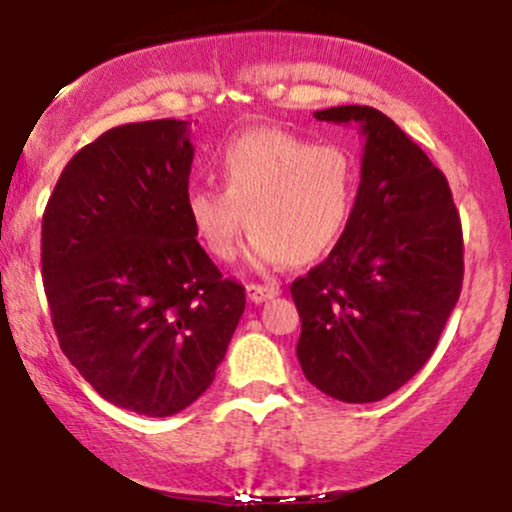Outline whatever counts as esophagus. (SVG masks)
<instances>
[{
  "label": "esophagus",
  "instance_id": "esophagus-1",
  "mask_svg": "<svg viewBox=\"0 0 512 512\" xmlns=\"http://www.w3.org/2000/svg\"><path fill=\"white\" fill-rule=\"evenodd\" d=\"M279 296V286H260V284H248V298L252 303H264L269 298Z\"/></svg>",
  "mask_w": 512,
  "mask_h": 512
}]
</instances>
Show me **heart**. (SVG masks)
<instances>
[{
    "instance_id": "b5f03b06",
    "label": "heart",
    "mask_w": 512,
    "mask_h": 512,
    "mask_svg": "<svg viewBox=\"0 0 512 512\" xmlns=\"http://www.w3.org/2000/svg\"><path fill=\"white\" fill-rule=\"evenodd\" d=\"M223 190L192 185L185 211L216 260H233L248 216L252 264L313 262L337 243L356 202V168L342 146L281 129H252L216 158Z\"/></svg>"
}]
</instances>
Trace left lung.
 <instances>
[{"instance_id": "8db88e82", "label": "left lung", "mask_w": 512, "mask_h": 512, "mask_svg": "<svg viewBox=\"0 0 512 512\" xmlns=\"http://www.w3.org/2000/svg\"><path fill=\"white\" fill-rule=\"evenodd\" d=\"M361 127V185L325 262L291 284L305 378L349 404L378 402L436 351L462 289V223L448 180L390 117L368 105L317 110Z\"/></svg>"}]
</instances>
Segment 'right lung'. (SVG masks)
Masks as SVG:
<instances>
[{
    "label": "right lung",
    "mask_w": 512,
    "mask_h": 512,
    "mask_svg": "<svg viewBox=\"0 0 512 512\" xmlns=\"http://www.w3.org/2000/svg\"><path fill=\"white\" fill-rule=\"evenodd\" d=\"M190 122L103 132L76 154L43 214L45 296L64 356L103 399L144 416L190 407L245 310L185 211Z\"/></svg>",
    "instance_id": "right-lung-1"
}]
</instances>
